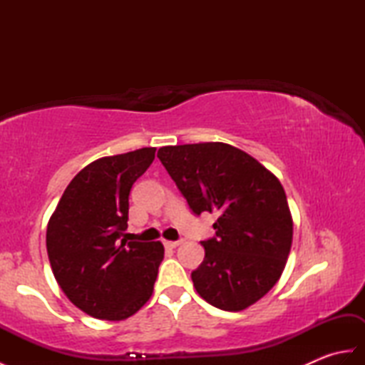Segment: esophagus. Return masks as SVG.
<instances>
[{
  "label": "esophagus",
  "mask_w": 365,
  "mask_h": 365,
  "mask_svg": "<svg viewBox=\"0 0 365 365\" xmlns=\"http://www.w3.org/2000/svg\"><path fill=\"white\" fill-rule=\"evenodd\" d=\"M178 245H182V240H177V242H168V240H166V242H165V246L170 247V250H174V247H177Z\"/></svg>",
  "instance_id": "1"
}]
</instances>
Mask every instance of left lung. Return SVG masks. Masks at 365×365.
I'll return each mask as SVG.
<instances>
[{"mask_svg": "<svg viewBox=\"0 0 365 365\" xmlns=\"http://www.w3.org/2000/svg\"><path fill=\"white\" fill-rule=\"evenodd\" d=\"M158 158L192 213H220L215 237L200 242L205 257L191 273L196 292L229 312L265 297L282 274L293 237L277 177L224 143L166 145Z\"/></svg>", "mask_w": 365, "mask_h": 365, "instance_id": "1", "label": "left lung"}]
</instances>
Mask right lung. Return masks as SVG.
<instances>
[{
	"instance_id": "1",
	"label": "right lung",
	"mask_w": 365,
	"mask_h": 365,
	"mask_svg": "<svg viewBox=\"0 0 365 365\" xmlns=\"http://www.w3.org/2000/svg\"><path fill=\"white\" fill-rule=\"evenodd\" d=\"M155 147L92 161L68 183L46 227V252L66 297L83 312L119 322L152 297L160 242H127L128 196Z\"/></svg>"
}]
</instances>
